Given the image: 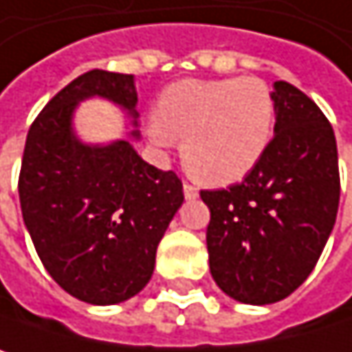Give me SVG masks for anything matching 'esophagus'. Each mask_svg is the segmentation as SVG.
Listing matches in <instances>:
<instances>
[{
    "label": "esophagus",
    "mask_w": 352,
    "mask_h": 352,
    "mask_svg": "<svg viewBox=\"0 0 352 352\" xmlns=\"http://www.w3.org/2000/svg\"><path fill=\"white\" fill-rule=\"evenodd\" d=\"M184 194H186L188 200H196L198 198V188L192 186V184H184Z\"/></svg>",
    "instance_id": "1"
}]
</instances>
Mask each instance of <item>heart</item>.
Returning <instances> with one entry per match:
<instances>
[{"mask_svg":"<svg viewBox=\"0 0 352 352\" xmlns=\"http://www.w3.org/2000/svg\"><path fill=\"white\" fill-rule=\"evenodd\" d=\"M274 117L272 90L260 78L184 80L160 94L146 133L162 148L184 140V162L196 177L227 186L260 162Z\"/></svg>","mask_w":352,"mask_h":352,"instance_id":"obj_1","label":"heart"}]
</instances>
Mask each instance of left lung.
Segmentation results:
<instances>
[{
  "mask_svg": "<svg viewBox=\"0 0 352 352\" xmlns=\"http://www.w3.org/2000/svg\"><path fill=\"white\" fill-rule=\"evenodd\" d=\"M276 123L241 184L202 190L210 208L206 245L214 283L229 297L268 305L297 291L316 268L340 200L338 150L320 107L274 82Z\"/></svg>",
  "mask_w": 352,
  "mask_h": 352,
  "instance_id": "8db88e82",
  "label": "left lung"
}]
</instances>
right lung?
Segmentation results:
<instances>
[{"mask_svg": "<svg viewBox=\"0 0 352 352\" xmlns=\"http://www.w3.org/2000/svg\"><path fill=\"white\" fill-rule=\"evenodd\" d=\"M90 96L109 98L138 117L131 74L90 69L78 76L32 121L18 194L51 278L80 301L113 305L148 285L156 248L184 204V184L177 173L142 160L127 140L82 144L72 115ZM131 135L140 133L133 129Z\"/></svg>", "mask_w": 352, "mask_h": 352, "instance_id": "right-lung-1", "label": "right lung"}]
</instances>
